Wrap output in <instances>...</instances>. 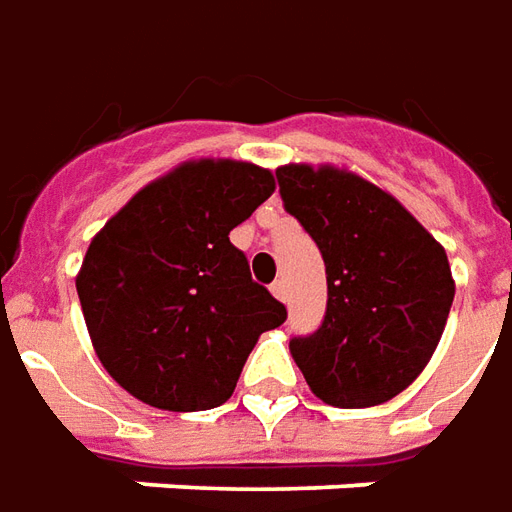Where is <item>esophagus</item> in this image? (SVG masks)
Segmentation results:
<instances>
[{
    "instance_id": "1",
    "label": "esophagus",
    "mask_w": 512,
    "mask_h": 512,
    "mask_svg": "<svg viewBox=\"0 0 512 512\" xmlns=\"http://www.w3.org/2000/svg\"><path fill=\"white\" fill-rule=\"evenodd\" d=\"M270 289H273V295L278 297V300H289V286H286V281L284 278H278V281H273V286H270Z\"/></svg>"
}]
</instances>
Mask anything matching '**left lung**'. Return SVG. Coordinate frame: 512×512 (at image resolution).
<instances>
[{
    "mask_svg": "<svg viewBox=\"0 0 512 512\" xmlns=\"http://www.w3.org/2000/svg\"><path fill=\"white\" fill-rule=\"evenodd\" d=\"M284 209L322 253L328 306L320 328L289 342L311 391L336 408L397 397L447 325L455 284L444 248L400 201L336 168L275 170Z\"/></svg>",
    "mask_w": 512,
    "mask_h": 512,
    "instance_id": "obj_1",
    "label": "left lung"
}]
</instances>
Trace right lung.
<instances>
[{
  "mask_svg": "<svg viewBox=\"0 0 512 512\" xmlns=\"http://www.w3.org/2000/svg\"><path fill=\"white\" fill-rule=\"evenodd\" d=\"M273 190V173L250 162H187L93 237L76 292L99 361L132 397L162 411L217 408L256 339L284 325L286 306L228 239Z\"/></svg>",
  "mask_w": 512,
  "mask_h": 512,
  "instance_id": "add662e5",
  "label": "right lung"
}]
</instances>
